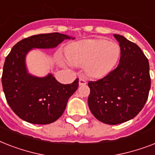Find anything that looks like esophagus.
Returning a JSON list of instances; mask_svg holds the SVG:
<instances>
[{"label": "esophagus", "mask_w": 155, "mask_h": 155, "mask_svg": "<svg viewBox=\"0 0 155 155\" xmlns=\"http://www.w3.org/2000/svg\"><path fill=\"white\" fill-rule=\"evenodd\" d=\"M86 84H87V82H86V80H85L84 78H80V80H79V84L85 85Z\"/></svg>", "instance_id": "1"}]
</instances>
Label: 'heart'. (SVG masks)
I'll return each mask as SVG.
<instances>
[{
    "label": "heart",
    "mask_w": 155,
    "mask_h": 155,
    "mask_svg": "<svg viewBox=\"0 0 155 155\" xmlns=\"http://www.w3.org/2000/svg\"><path fill=\"white\" fill-rule=\"evenodd\" d=\"M120 55V47L104 39H88L74 42L66 50L68 62L74 66H85L88 76L101 78L110 72Z\"/></svg>",
    "instance_id": "b5f03b06"
}]
</instances>
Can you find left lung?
<instances>
[{"mask_svg":"<svg viewBox=\"0 0 155 155\" xmlns=\"http://www.w3.org/2000/svg\"><path fill=\"white\" fill-rule=\"evenodd\" d=\"M120 47L117 68L104 78L89 81L87 103L97 120L117 125L136 117L144 107L150 89L149 61L137 45L114 35Z\"/></svg>","mask_w":155,"mask_h":155,"instance_id":"1","label":"left lung"}]
</instances>
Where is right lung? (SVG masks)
I'll list each match as a JSON object with an SVG mask.
<instances>
[{"instance_id": "right-lung-1", "label": "right lung", "mask_w": 155, "mask_h": 155, "mask_svg": "<svg viewBox=\"0 0 155 155\" xmlns=\"http://www.w3.org/2000/svg\"><path fill=\"white\" fill-rule=\"evenodd\" d=\"M74 38L59 33L33 35L18 42L6 57L2 73V87L6 101L21 119L38 125L55 121L63 115L68 99L77 90L79 79L63 84L52 74L37 77L28 73L25 56L33 48H54Z\"/></svg>"}]
</instances>
